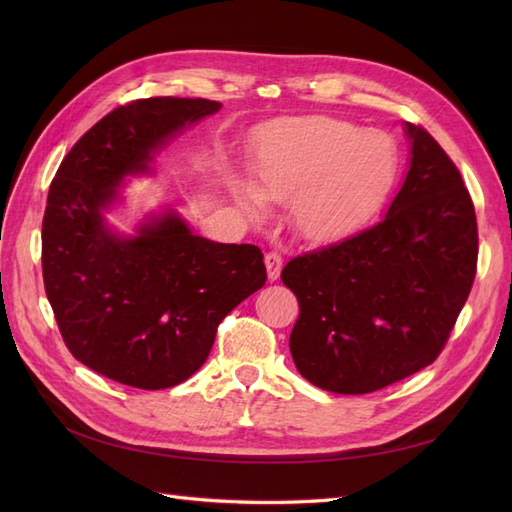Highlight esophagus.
Segmentation results:
<instances>
[{"label": "esophagus", "instance_id": "obj_1", "mask_svg": "<svg viewBox=\"0 0 512 512\" xmlns=\"http://www.w3.org/2000/svg\"><path fill=\"white\" fill-rule=\"evenodd\" d=\"M282 262H284V258H282L280 252H269V254L265 256L267 275H269L271 282H275L277 277H280V273H282Z\"/></svg>", "mask_w": 512, "mask_h": 512}]
</instances>
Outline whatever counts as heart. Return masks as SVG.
Segmentation results:
<instances>
[{"label":"heart","mask_w":512,"mask_h":512,"mask_svg":"<svg viewBox=\"0 0 512 512\" xmlns=\"http://www.w3.org/2000/svg\"><path fill=\"white\" fill-rule=\"evenodd\" d=\"M397 149L382 132L335 117L282 121L262 134L252 162V190L241 200L288 203L294 228L309 241H333L367 220L397 179Z\"/></svg>","instance_id":"1"}]
</instances>
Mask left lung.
<instances>
[{
    "label": "left lung",
    "instance_id": "obj_1",
    "mask_svg": "<svg viewBox=\"0 0 512 512\" xmlns=\"http://www.w3.org/2000/svg\"><path fill=\"white\" fill-rule=\"evenodd\" d=\"M410 170L386 218L292 258L290 352L324 391L365 395L438 359L474 284L478 226L459 168L425 128L406 123Z\"/></svg>",
    "mask_w": 512,
    "mask_h": 512
}]
</instances>
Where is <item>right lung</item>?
Listing matches in <instances>:
<instances>
[{"mask_svg": "<svg viewBox=\"0 0 512 512\" xmlns=\"http://www.w3.org/2000/svg\"><path fill=\"white\" fill-rule=\"evenodd\" d=\"M205 98L132 100L87 130L59 164L42 220L44 290L76 361L134 389L188 380L220 322L267 282L260 247L192 235L177 213L117 237L102 209L145 173L170 136L220 111Z\"/></svg>", "mask_w": 512, "mask_h": 512, "instance_id": "1", "label": "right lung"}]
</instances>
